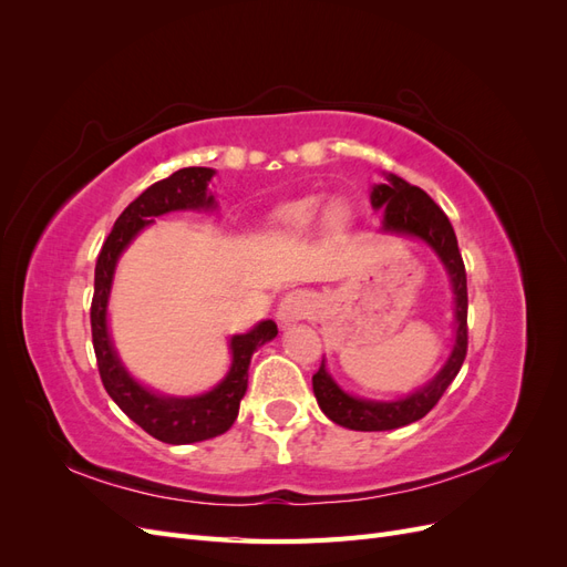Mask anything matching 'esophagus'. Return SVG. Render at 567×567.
<instances>
[{
	"label": "esophagus",
	"instance_id": "1",
	"mask_svg": "<svg viewBox=\"0 0 567 567\" xmlns=\"http://www.w3.org/2000/svg\"><path fill=\"white\" fill-rule=\"evenodd\" d=\"M315 307H317L315 296L305 293V290H296V293H288L277 305V319L281 323H293V321L310 317L315 312Z\"/></svg>",
	"mask_w": 567,
	"mask_h": 567
}]
</instances>
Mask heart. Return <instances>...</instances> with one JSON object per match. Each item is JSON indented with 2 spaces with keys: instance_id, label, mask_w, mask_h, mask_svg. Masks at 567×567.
I'll use <instances>...</instances> for the list:
<instances>
[{
  "instance_id": "b5f03b06",
  "label": "heart",
  "mask_w": 567,
  "mask_h": 567,
  "mask_svg": "<svg viewBox=\"0 0 567 567\" xmlns=\"http://www.w3.org/2000/svg\"><path fill=\"white\" fill-rule=\"evenodd\" d=\"M317 213H319V200H312V198L300 200L279 215V225L288 234H305L315 225ZM346 221H348V210L342 208V205H333L329 215H326V225H329L331 231H340L346 227Z\"/></svg>"
}]
</instances>
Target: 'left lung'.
Listing matches in <instances>:
<instances>
[{
	"label": "left lung",
	"instance_id": "1",
	"mask_svg": "<svg viewBox=\"0 0 567 567\" xmlns=\"http://www.w3.org/2000/svg\"><path fill=\"white\" fill-rule=\"evenodd\" d=\"M388 184H375L371 192V205L375 210H385L383 231L416 236L431 246L442 260L444 269L450 271L454 300H456V342L447 359V364L435 379L398 402H373L359 400L342 392L336 381L326 371L321 359L319 371L312 375L315 398L321 411L333 423L350 427V431H394L423 419L440 398L452 385L456 373L461 371L463 359L468 350V288H466V267H463L456 234L452 221L440 210V205L427 196L423 188L411 186L398 175H388Z\"/></svg>",
	"mask_w": 567,
	"mask_h": 567
}]
</instances>
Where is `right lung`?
Listing matches in <instances>:
<instances>
[{"label": "right lung", "instance_id": "add662e5", "mask_svg": "<svg viewBox=\"0 0 567 567\" xmlns=\"http://www.w3.org/2000/svg\"><path fill=\"white\" fill-rule=\"evenodd\" d=\"M215 169L210 167H184L169 177L151 184L146 192L134 198L115 219V225L101 246L94 269V298H92V342L99 364L101 383L111 400L148 435L167 444H188L210 440L227 433L238 416L248 388V367L252 352L277 336V323L260 321L252 331L231 338V369L217 388L198 394V398H165L136 383L120 364L117 352L106 326V305L111 296L113 271L117 257L132 238L151 225V217L173 210H200L215 208V196L208 194V182Z\"/></svg>", "mask_w": 567, "mask_h": 567}]
</instances>
